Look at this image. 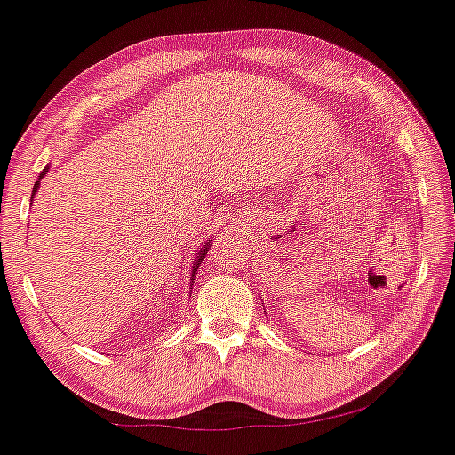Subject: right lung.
Segmentation results:
<instances>
[{"label":"right lung","instance_id":"obj_1","mask_svg":"<svg viewBox=\"0 0 455 455\" xmlns=\"http://www.w3.org/2000/svg\"><path fill=\"white\" fill-rule=\"evenodd\" d=\"M48 169V167H46ZM46 169H44V172L40 173V178H37V182L34 184V193H31V199H34L36 196V193H37V188H40V180L44 178V175H46ZM210 243H212V239H207L205 243H201V250H199V254L195 256V262H193V271H190V277H195V273H196V269H199L201 267V260L205 259V254H207V250H210ZM190 283H193V280H190Z\"/></svg>","mask_w":455,"mask_h":455}]
</instances>
